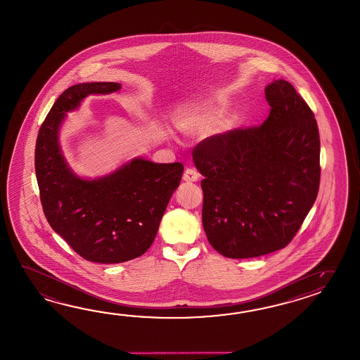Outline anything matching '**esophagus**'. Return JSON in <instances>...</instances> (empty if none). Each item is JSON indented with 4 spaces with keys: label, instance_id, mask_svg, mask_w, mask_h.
Masks as SVG:
<instances>
[{
    "label": "esophagus",
    "instance_id": "1",
    "mask_svg": "<svg viewBox=\"0 0 360 360\" xmlns=\"http://www.w3.org/2000/svg\"><path fill=\"white\" fill-rule=\"evenodd\" d=\"M183 179H184V181H186V183H195L200 179V174L195 169H193V168H186Z\"/></svg>",
    "mask_w": 360,
    "mask_h": 360
}]
</instances>
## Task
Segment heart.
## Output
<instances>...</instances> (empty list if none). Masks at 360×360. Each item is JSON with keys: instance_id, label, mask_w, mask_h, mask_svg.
Returning a JSON list of instances; mask_svg holds the SVG:
<instances>
[{"instance_id": "obj_1", "label": "heart", "mask_w": 360, "mask_h": 360, "mask_svg": "<svg viewBox=\"0 0 360 360\" xmlns=\"http://www.w3.org/2000/svg\"><path fill=\"white\" fill-rule=\"evenodd\" d=\"M228 111V103L221 100H210L200 108L191 110L177 117L176 126L186 134H197L207 127L217 123L220 117ZM236 126V122L231 123V128Z\"/></svg>"}]
</instances>
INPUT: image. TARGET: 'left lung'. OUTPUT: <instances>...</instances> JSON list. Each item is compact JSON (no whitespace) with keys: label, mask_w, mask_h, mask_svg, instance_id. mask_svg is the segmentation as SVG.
Here are the masks:
<instances>
[{"label":"left lung","mask_w":360,"mask_h":360,"mask_svg":"<svg viewBox=\"0 0 360 360\" xmlns=\"http://www.w3.org/2000/svg\"><path fill=\"white\" fill-rule=\"evenodd\" d=\"M257 128L203 140L193 150L202 180V224L211 246L232 259L255 258L292 241L318 197L320 140L315 115L278 79Z\"/></svg>","instance_id":"left-lung-1"}]
</instances>
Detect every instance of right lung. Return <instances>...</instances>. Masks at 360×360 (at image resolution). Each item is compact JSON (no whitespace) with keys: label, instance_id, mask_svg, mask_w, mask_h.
<instances>
[{"label":"right lung","instance_id":"obj_1","mask_svg":"<svg viewBox=\"0 0 360 360\" xmlns=\"http://www.w3.org/2000/svg\"><path fill=\"white\" fill-rule=\"evenodd\" d=\"M119 83L93 82L59 96L39 131L34 168L44 214L51 228L84 259L115 264L143 255L180 184L181 163L134 157L106 175H77L63 155L59 134L68 112L86 97L120 91Z\"/></svg>","mask_w":360,"mask_h":360}]
</instances>
